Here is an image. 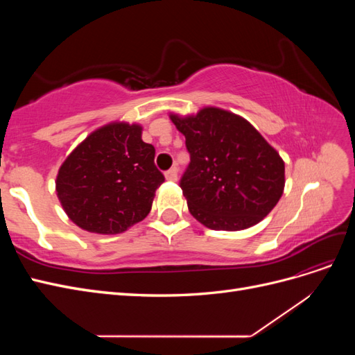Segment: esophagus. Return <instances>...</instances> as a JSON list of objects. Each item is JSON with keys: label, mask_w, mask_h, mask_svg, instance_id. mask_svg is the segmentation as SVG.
Listing matches in <instances>:
<instances>
[{"label": "esophagus", "mask_w": 355, "mask_h": 355, "mask_svg": "<svg viewBox=\"0 0 355 355\" xmlns=\"http://www.w3.org/2000/svg\"><path fill=\"white\" fill-rule=\"evenodd\" d=\"M164 176H166V179H167V180L175 182V180L178 179V170H176V168H170V170H167V171H166Z\"/></svg>", "instance_id": "1"}]
</instances>
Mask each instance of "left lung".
I'll return each mask as SVG.
<instances>
[{
  "instance_id": "8db88e82",
  "label": "left lung",
  "mask_w": 355,
  "mask_h": 355,
  "mask_svg": "<svg viewBox=\"0 0 355 355\" xmlns=\"http://www.w3.org/2000/svg\"><path fill=\"white\" fill-rule=\"evenodd\" d=\"M191 163L180 179L189 213L204 227L240 231L259 223L284 189V161L243 116L214 106L170 114Z\"/></svg>"
}]
</instances>
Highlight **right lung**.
Listing matches in <instances>:
<instances>
[{
    "mask_svg": "<svg viewBox=\"0 0 355 355\" xmlns=\"http://www.w3.org/2000/svg\"><path fill=\"white\" fill-rule=\"evenodd\" d=\"M142 125L110 123L90 133L63 161L56 192L68 218L94 234H120L151 211L164 176Z\"/></svg>",
    "mask_w": 355,
    "mask_h": 355,
    "instance_id": "obj_1",
    "label": "right lung"
}]
</instances>
